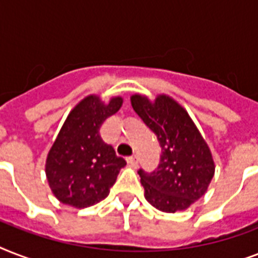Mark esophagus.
<instances>
[{
  "mask_svg": "<svg viewBox=\"0 0 258 258\" xmlns=\"http://www.w3.org/2000/svg\"><path fill=\"white\" fill-rule=\"evenodd\" d=\"M127 162H128V163L131 166H134V167H137V166H138V158H137V155H133V157L127 158Z\"/></svg>",
  "mask_w": 258,
  "mask_h": 258,
  "instance_id": "1",
  "label": "esophagus"
}]
</instances>
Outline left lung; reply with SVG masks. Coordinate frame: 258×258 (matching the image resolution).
I'll use <instances>...</instances> for the list:
<instances>
[{"instance_id": "8db88e82", "label": "left lung", "mask_w": 258, "mask_h": 258, "mask_svg": "<svg viewBox=\"0 0 258 258\" xmlns=\"http://www.w3.org/2000/svg\"><path fill=\"white\" fill-rule=\"evenodd\" d=\"M131 105L158 138L161 162L153 172L139 169L145 197L158 210L175 213L187 209L208 190L214 161L206 142L174 99L159 95L154 101L133 95Z\"/></svg>"}]
</instances>
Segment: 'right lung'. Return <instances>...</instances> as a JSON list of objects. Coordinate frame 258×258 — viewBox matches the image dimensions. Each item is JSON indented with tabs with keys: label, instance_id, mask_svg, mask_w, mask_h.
<instances>
[{
	"label": "right lung",
	"instance_id": "1",
	"mask_svg": "<svg viewBox=\"0 0 258 258\" xmlns=\"http://www.w3.org/2000/svg\"><path fill=\"white\" fill-rule=\"evenodd\" d=\"M121 104L120 96L105 104L96 95H89L64 121L45 163L49 187L61 204L83 209L108 196L125 161L103 142L99 130Z\"/></svg>",
	"mask_w": 258,
	"mask_h": 258
}]
</instances>
